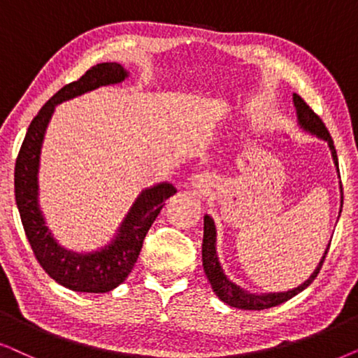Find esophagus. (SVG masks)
Instances as JSON below:
<instances>
[{
    "instance_id": "obj_1",
    "label": "esophagus",
    "mask_w": 358,
    "mask_h": 358,
    "mask_svg": "<svg viewBox=\"0 0 358 358\" xmlns=\"http://www.w3.org/2000/svg\"><path fill=\"white\" fill-rule=\"evenodd\" d=\"M189 185H192L194 192L204 196V194L211 193L214 183H213V178L208 173H198L192 176V182H189Z\"/></svg>"
}]
</instances>
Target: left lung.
<instances>
[{"mask_svg":"<svg viewBox=\"0 0 358 358\" xmlns=\"http://www.w3.org/2000/svg\"><path fill=\"white\" fill-rule=\"evenodd\" d=\"M293 103L294 108H296V116H298V124L299 127L308 134L316 136L317 139L326 141L329 145V150H331L332 160H334V165L337 171H339V162H337V152L334 147V142H332V137L329 134L324 122L319 119L316 113L313 111L311 108L304 103V99L299 96V94L293 93ZM341 178V175H339ZM342 185H341V208L344 199H342ZM342 211V209H341ZM339 211V216H341ZM329 242L326 250L319 260V264L311 275H309L308 280H304V283L299 285V287L288 289V292H278V293H252L249 289L239 287V285L229 280V276L224 273L221 264H219V257L216 252V226H214L213 217L209 214H204V234H203V268L204 273H206L209 283H211L213 292L216 293V296L221 299L222 303H226L227 306L237 308V309H247V311H260V309H268L273 306H278L293 296H296L298 293H301L303 289H306L309 285L313 283V280L316 278L319 270H321L322 262L326 259Z\"/></svg>","mask_w":358,"mask_h":358,"instance_id":"1","label":"left lung"}]
</instances>
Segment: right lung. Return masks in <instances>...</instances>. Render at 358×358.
<instances>
[{
	"mask_svg": "<svg viewBox=\"0 0 358 358\" xmlns=\"http://www.w3.org/2000/svg\"><path fill=\"white\" fill-rule=\"evenodd\" d=\"M129 76L116 62L92 66L82 78L59 90L32 119L14 166V194L19 216L36 259L62 287L80 293H106L119 287L134 268L145 234L160 209L176 188L169 182L142 189L113 241L93 252H73L62 247L39 206V164L45 129L57 104L93 92L99 87L121 83Z\"/></svg>",
	"mask_w": 358,
	"mask_h": 358,
	"instance_id": "add662e5",
	"label": "right lung"
}]
</instances>
